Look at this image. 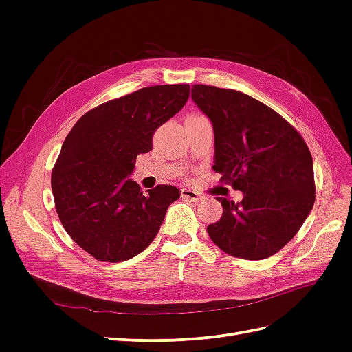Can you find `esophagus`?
Returning a JSON list of instances; mask_svg holds the SVG:
<instances>
[{
    "instance_id": "34e87169",
    "label": "esophagus",
    "mask_w": 352,
    "mask_h": 352,
    "mask_svg": "<svg viewBox=\"0 0 352 352\" xmlns=\"http://www.w3.org/2000/svg\"><path fill=\"white\" fill-rule=\"evenodd\" d=\"M180 197H182L184 199H189V201H194V202L204 201V197H202L198 192H195V190H190V189H180Z\"/></svg>"
}]
</instances>
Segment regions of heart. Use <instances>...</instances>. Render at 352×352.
Returning a JSON list of instances; mask_svg holds the SVG:
<instances>
[{"label":"heart","mask_w":352,"mask_h":352,"mask_svg":"<svg viewBox=\"0 0 352 352\" xmlns=\"http://www.w3.org/2000/svg\"><path fill=\"white\" fill-rule=\"evenodd\" d=\"M194 116H197V114H194Z\"/></svg>","instance_id":"b5f03b06"}]
</instances>
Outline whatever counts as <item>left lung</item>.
<instances>
[{"label":"left lung","mask_w":352,"mask_h":352,"mask_svg":"<svg viewBox=\"0 0 352 352\" xmlns=\"http://www.w3.org/2000/svg\"><path fill=\"white\" fill-rule=\"evenodd\" d=\"M190 97L214 131L212 170L243 194L238 204L217 198L223 214L208 235L233 257L267 258L296 235L313 208L311 153L280 114L247 94L194 85Z\"/></svg>","instance_id":"obj_1"}]
</instances>
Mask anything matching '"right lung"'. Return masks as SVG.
Wrapping results in <instances>:
<instances>
[{
  "mask_svg": "<svg viewBox=\"0 0 352 352\" xmlns=\"http://www.w3.org/2000/svg\"><path fill=\"white\" fill-rule=\"evenodd\" d=\"M188 98V83L142 88L85 113L69 132L52 168V195L63 228L94 258L129 260L157 236L179 189L157 185L144 194L129 176Z\"/></svg>",
  "mask_w": 352,
  "mask_h": 352,
  "instance_id": "add662e5",
  "label": "right lung"
}]
</instances>
